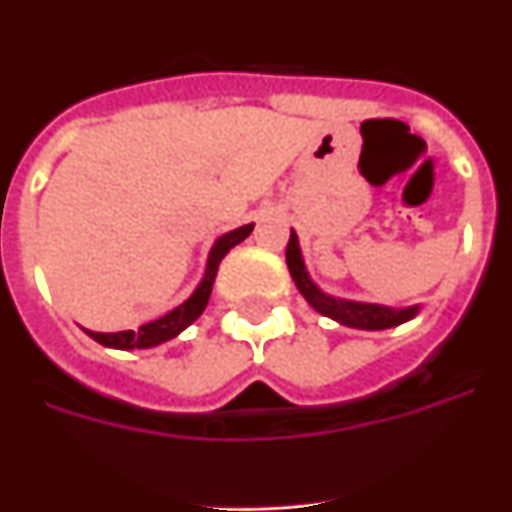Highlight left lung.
Masks as SVG:
<instances>
[{
  "label": "left lung",
  "mask_w": 512,
  "mask_h": 512,
  "mask_svg": "<svg viewBox=\"0 0 512 512\" xmlns=\"http://www.w3.org/2000/svg\"><path fill=\"white\" fill-rule=\"evenodd\" d=\"M287 266H289V274H292V279H295L297 289H300V295L310 302L312 310H318L320 315H325V318H330V320H336V323H341V325H348V328H359V330L395 328V325H402V323H408V320H413L420 310V305L387 307V305H374V302L343 300V297H333V295H328V292H323L318 284L312 282L310 271H307L295 230L289 233Z\"/></svg>",
  "instance_id": "obj_1"
}]
</instances>
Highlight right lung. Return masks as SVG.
Segmentation results:
<instances>
[{"mask_svg": "<svg viewBox=\"0 0 512 512\" xmlns=\"http://www.w3.org/2000/svg\"><path fill=\"white\" fill-rule=\"evenodd\" d=\"M253 223L241 225V228L230 230V233L220 235L210 248V256H207V269L202 282L197 284L192 295L182 302L179 307L169 310L161 318L151 320V323H143L138 330H120V333H97V330H87L89 336L94 338L97 343L107 348H120V351H133V348H153L158 343H166L171 338H176L182 333L184 328L194 323V320L200 318L202 312H205L207 300H210L212 292V282L217 277V266L220 261L225 259V253L230 251L233 246H238L241 241H246L248 235H251Z\"/></svg>", "mask_w": 512, "mask_h": 512, "instance_id": "1", "label": "right lung"}]
</instances>
